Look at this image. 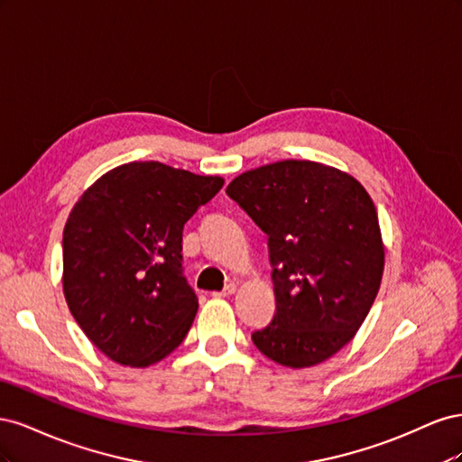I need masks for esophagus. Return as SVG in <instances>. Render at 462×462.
Returning a JSON list of instances; mask_svg holds the SVG:
<instances>
[{
	"label": "esophagus",
	"instance_id": "esophagus-1",
	"mask_svg": "<svg viewBox=\"0 0 462 462\" xmlns=\"http://www.w3.org/2000/svg\"><path fill=\"white\" fill-rule=\"evenodd\" d=\"M235 291H236V285H235V283H229V285H226V289L216 292V297H231Z\"/></svg>",
	"mask_w": 462,
	"mask_h": 462
}]
</instances>
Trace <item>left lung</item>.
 <instances>
[{"label":"left lung","mask_w":462,"mask_h":462,"mask_svg":"<svg viewBox=\"0 0 462 462\" xmlns=\"http://www.w3.org/2000/svg\"><path fill=\"white\" fill-rule=\"evenodd\" d=\"M229 197L268 235L275 316L253 333L289 368L316 366L355 337L383 275L375 206L335 167L285 160L233 179Z\"/></svg>","instance_id":"8db88e82"}]
</instances>
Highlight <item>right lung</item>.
Returning <instances> with one entry per match:
<instances>
[{
  "instance_id": "1",
  "label": "right lung",
  "mask_w": 462,
  "mask_h": 462,
  "mask_svg": "<svg viewBox=\"0 0 462 462\" xmlns=\"http://www.w3.org/2000/svg\"><path fill=\"white\" fill-rule=\"evenodd\" d=\"M223 187L160 162H131L82 194L63 231V292L87 337L123 366L183 343L199 299L183 273V227Z\"/></svg>"
}]
</instances>
